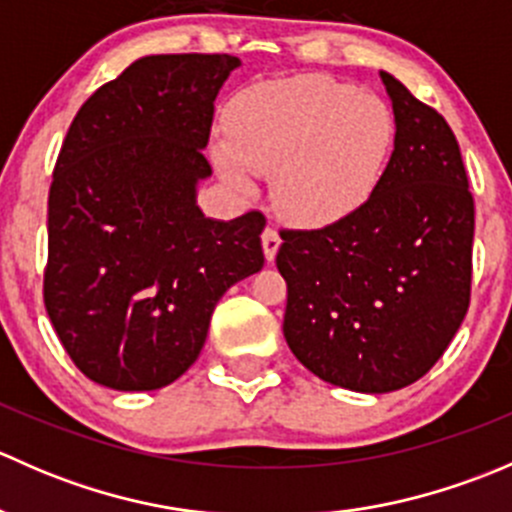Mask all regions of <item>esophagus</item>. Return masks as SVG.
<instances>
[{"label":"esophagus","instance_id":"1","mask_svg":"<svg viewBox=\"0 0 512 512\" xmlns=\"http://www.w3.org/2000/svg\"><path fill=\"white\" fill-rule=\"evenodd\" d=\"M280 245H282L280 232H277L275 227H265V230H262V250H265L267 262L275 260V255H277V250H280Z\"/></svg>","mask_w":512,"mask_h":512}]
</instances>
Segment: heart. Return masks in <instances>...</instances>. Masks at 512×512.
<instances>
[{
	"label": "heart",
	"mask_w": 512,
	"mask_h": 512,
	"mask_svg": "<svg viewBox=\"0 0 512 512\" xmlns=\"http://www.w3.org/2000/svg\"><path fill=\"white\" fill-rule=\"evenodd\" d=\"M396 121L379 96L304 74L250 86L232 101L215 158L232 185L272 175V200L297 225H329L359 210L381 183Z\"/></svg>",
	"instance_id": "obj_1"
}]
</instances>
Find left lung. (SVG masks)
Masks as SVG:
<instances>
[{"label": "left lung", "mask_w": 512, "mask_h": 512, "mask_svg": "<svg viewBox=\"0 0 512 512\" xmlns=\"http://www.w3.org/2000/svg\"><path fill=\"white\" fill-rule=\"evenodd\" d=\"M396 143L381 183L322 230H282V332L292 354L342 389L386 394L421 379L471 302L476 208L446 118L386 71Z\"/></svg>", "instance_id": "1"}]
</instances>
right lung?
Returning <instances> with one entry per match:
<instances>
[{
  "label": "right lung",
  "instance_id": "add662e5",
  "mask_svg": "<svg viewBox=\"0 0 512 512\" xmlns=\"http://www.w3.org/2000/svg\"><path fill=\"white\" fill-rule=\"evenodd\" d=\"M230 54L133 61L76 113L49 190L44 304L81 374L116 391L173 384L198 359L218 299L265 265V215L213 220L215 98Z\"/></svg>",
  "mask_w": 512,
  "mask_h": 512
}]
</instances>
